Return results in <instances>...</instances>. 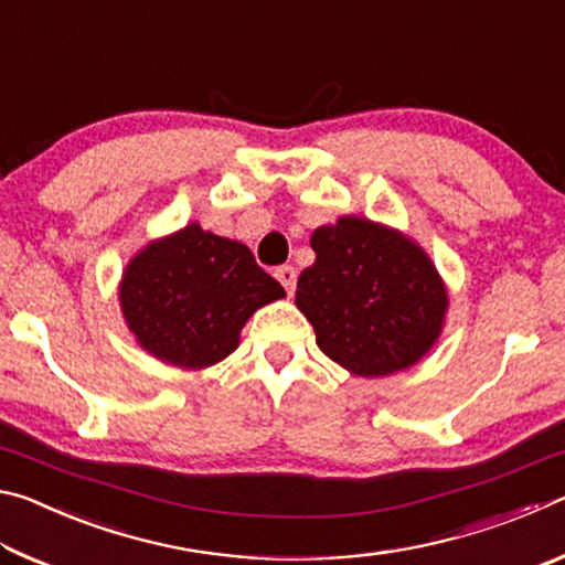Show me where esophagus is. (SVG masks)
<instances>
[{
  "label": "esophagus",
  "instance_id": "1",
  "mask_svg": "<svg viewBox=\"0 0 565 565\" xmlns=\"http://www.w3.org/2000/svg\"><path fill=\"white\" fill-rule=\"evenodd\" d=\"M274 276H276V279H279V284L284 286L286 291L294 294V289H296V269H294V266L284 264V266H279V269L274 271Z\"/></svg>",
  "mask_w": 565,
  "mask_h": 565
}]
</instances>
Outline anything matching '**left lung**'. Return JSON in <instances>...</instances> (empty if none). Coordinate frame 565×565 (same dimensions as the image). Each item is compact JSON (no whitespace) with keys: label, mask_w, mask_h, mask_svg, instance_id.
<instances>
[{"label":"left lung","mask_w":565,"mask_h":565,"mask_svg":"<svg viewBox=\"0 0 565 565\" xmlns=\"http://www.w3.org/2000/svg\"><path fill=\"white\" fill-rule=\"evenodd\" d=\"M317 262L296 284V306L319 349L361 376L394 374L434 347L446 289L420 248L369 218L343 216L311 236Z\"/></svg>","instance_id":"left-lung-1"}]
</instances>
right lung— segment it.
Wrapping results in <instances>:
<instances>
[{"instance_id": "1", "label": "right lung", "mask_w": 565, "mask_h": 565, "mask_svg": "<svg viewBox=\"0 0 565 565\" xmlns=\"http://www.w3.org/2000/svg\"><path fill=\"white\" fill-rule=\"evenodd\" d=\"M284 294L248 246L189 224L134 256L119 301L149 353L171 366L204 369L226 359L246 319Z\"/></svg>"}]
</instances>
